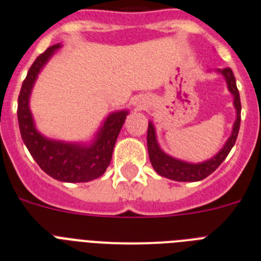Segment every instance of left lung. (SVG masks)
Returning <instances> with one entry per match:
<instances>
[{
    "label": "left lung",
    "mask_w": 261,
    "mask_h": 261,
    "mask_svg": "<svg viewBox=\"0 0 261 261\" xmlns=\"http://www.w3.org/2000/svg\"><path fill=\"white\" fill-rule=\"evenodd\" d=\"M222 75L226 79L227 87L229 91L233 93L234 96V107L237 109V119L234 122L233 133L227 139L226 144L224 145L221 151L218 152L215 157L201 164H189L180 160L173 159V157L168 156L160 149L159 144L156 140V134H154V128L152 123H148V131H147V147H148V154H149V160L153 166L154 170L163 177L169 178V179L178 180V182H196V180H201L206 178L210 174H212L213 171L221 165L222 161L226 159L229 152L231 151L233 145L236 144L237 136L239 133V126H241V98H239L238 88H237L236 78L230 67L220 70Z\"/></svg>",
    "instance_id": "obj_1"
}]
</instances>
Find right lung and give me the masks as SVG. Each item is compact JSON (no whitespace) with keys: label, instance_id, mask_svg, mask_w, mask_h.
Instances as JSON below:
<instances>
[{"label":"right lung","instance_id":"obj_1","mask_svg":"<svg viewBox=\"0 0 261 261\" xmlns=\"http://www.w3.org/2000/svg\"><path fill=\"white\" fill-rule=\"evenodd\" d=\"M58 48L60 44L41 53L32 63L23 82L18 97L20 135L37 165L51 178L62 182H88L104 174L109 166L114 144L122 125L125 123L127 112L121 110L110 114L97 134L95 143L90 147L49 140L40 135L35 128L28 100L37 74Z\"/></svg>","mask_w":261,"mask_h":261}]
</instances>
